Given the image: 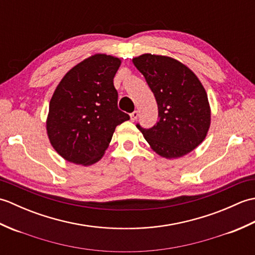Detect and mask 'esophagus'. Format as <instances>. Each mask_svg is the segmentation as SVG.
<instances>
[{"mask_svg": "<svg viewBox=\"0 0 255 255\" xmlns=\"http://www.w3.org/2000/svg\"><path fill=\"white\" fill-rule=\"evenodd\" d=\"M138 116H139V113H138V111H134V112H132V113L130 114V119H131V122H134V121H136V119L138 118Z\"/></svg>", "mask_w": 255, "mask_h": 255, "instance_id": "obj_1", "label": "esophagus"}]
</instances>
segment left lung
Returning a JSON list of instances; mask_svg holds the SVG:
<instances>
[{
  "instance_id": "obj_1",
  "label": "left lung",
  "mask_w": 255,
  "mask_h": 255,
  "mask_svg": "<svg viewBox=\"0 0 255 255\" xmlns=\"http://www.w3.org/2000/svg\"><path fill=\"white\" fill-rule=\"evenodd\" d=\"M155 97L159 121L144 129L150 147L159 155L175 159L203 142L210 126L207 93L191 69L175 59L144 53L132 59Z\"/></svg>"
}]
</instances>
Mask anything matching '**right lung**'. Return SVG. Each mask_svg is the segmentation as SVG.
Segmentation results:
<instances>
[{
    "label": "right lung",
    "mask_w": 255,
    "mask_h": 255,
    "mask_svg": "<svg viewBox=\"0 0 255 255\" xmlns=\"http://www.w3.org/2000/svg\"><path fill=\"white\" fill-rule=\"evenodd\" d=\"M121 60L92 56L64 75L53 93L47 118L50 143L63 159L75 164L96 163L118 125L129 115L118 110L113 79Z\"/></svg>",
    "instance_id": "1"
}]
</instances>
